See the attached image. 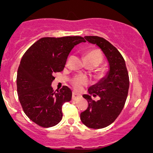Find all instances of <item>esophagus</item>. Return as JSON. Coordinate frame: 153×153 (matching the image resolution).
Here are the masks:
<instances>
[{"label":"esophagus","mask_w":153,"mask_h":153,"mask_svg":"<svg viewBox=\"0 0 153 153\" xmlns=\"http://www.w3.org/2000/svg\"><path fill=\"white\" fill-rule=\"evenodd\" d=\"M81 98V95H78V94L75 93V92H72V100H74V101H77V100L80 99V98Z\"/></svg>","instance_id":"1"}]
</instances>
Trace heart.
I'll use <instances>...</instances> for the list:
<instances>
[{"mask_svg": "<svg viewBox=\"0 0 153 153\" xmlns=\"http://www.w3.org/2000/svg\"><path fill=\"white\" fill-rule=\"evenodd\" d=\"M84 58H85L86 64H92L95 67H98L104 61V56H103L102 52H101V50L97 49H92L86 52ZM89 82V78L83 75H75L71 79V84L73 86L74 89L77 91L81 90L83 86L87 85Z\"/></svg>", "mask_w": 153, "mask_h": 153, "instance_id": "obj_1", "label": "heart"}]
</instances>
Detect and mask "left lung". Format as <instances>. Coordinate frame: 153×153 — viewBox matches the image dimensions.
<instances>
[{"label":"left lung","mask_w":153,"mask_h":153,"mask_svg":"<svg viewBox=\"0 0 153 153\" xmlns=\"http://www.w3.org/2000/svg\"><path fill=\"white\" fill-rule=\"evenodd\" d=\"M84 38L101 48L109 64L107 77L89 87V95H83L87 100L88 107L81 113V121L92 129H101L113 123L122 111L129 91V74L124 58L112 44L101 37ZM92 95L98 97V101L92 100Z\"/></svg>","instance_id":"left-lung-1"}]
</instances>
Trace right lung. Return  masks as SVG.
<instances>
[{
    "label": "right lung",
    "mask_w": 153,
    "mask_h": 153,
    "mask_svg": "<svg viewBox=\"0 0 153 153\" xmlns=\"http://www.w3.org/2000/svg\"><path fill=\"white\" fill-rule=\"evenodd\" d=\"M81 42L85 40L81 36L42 38L23 55L17 74L18 99L27 116L38 126L51 127L62 119V105L71 101L72 91L67 86L53 91L51 84L72 48Z\"/></svg>",
    "instance_id": "add662e5"
}]
</instances>
